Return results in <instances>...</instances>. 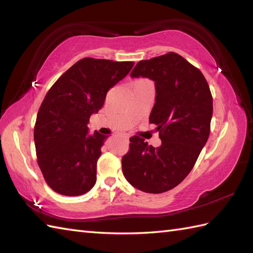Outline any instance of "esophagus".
Wrapping results in <instances>:
<instances>
[{"label":"esophagus","instance_id":"1","mask_svg":"<svg viewBox=\"0 0 253 253\" xmlns=\"http://www.w3.org/2000/svg\"><path fill=\"white\" fill-rule=\"evenodd\" d=\"M123 137H124V138H125V139H126V140H129V136H128V135H123Z\"/></svg>","mask_w":253,"mask_h":253}]
</instances>
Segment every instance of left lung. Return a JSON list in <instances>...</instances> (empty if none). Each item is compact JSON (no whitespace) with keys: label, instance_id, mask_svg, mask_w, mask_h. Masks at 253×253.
I'll return each instance as SVG.
<instances>
[{"label":"left lung","instance_id":"8db88e82","mask_svg":"<svg viewBox=\"0 0 253 253\" xmlns=\"http://www.w3.org/2000/svg\"><path fill=\"white\" fill-rule=\"evenodd\" d=\"M130 77L154 82L155 103L149 122L157 125L162 143L154 148L131 137L129 152L122 160L123 174L139 190L162 193L186 178L206 146L212 94L202 73L174 52L140 61Z\"/></svg>","mask_w":253,"mask_h":253}]
</instances>
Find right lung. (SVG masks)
<instances>
[{
	"instance_id": "right-lung-1",
	"label": "right lung",
	"mask_w": 253,
	"mask_h": 253,
	"mask_svg": "<svg viewBox=\"0 0 253 253\" xmlns=\"http://www.w3.org/2000/svg\"><path fill=\"white\" fill-rule=\"evenodd\" d=\"M132 62L83 58L52 85L38 112L35 146L46 184L64 196L88 192L107 136L89 132V118L107 91L127 76Z\"/></svg>"
}]
</instances>
